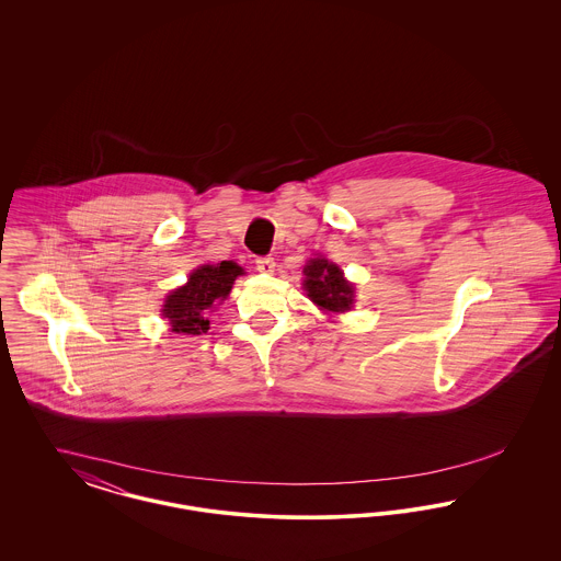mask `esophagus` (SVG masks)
Returning <instances> with one entry per match:
<instances>
[{"mask_svg":"<svg viewBox=\"0 0 561 561\" xmlns=\"http://www.w3.org/2000/svg\"><path fill=\"white\" fill-rule=\"evenodd\" d=\"M256 268L261 273H273L275 271V261L271 256H263V259H256Z\"/></svg>","mask_w":561,"mask_h":561,"instance_id":"34e87169","label":"esophagus"}]
</instances>
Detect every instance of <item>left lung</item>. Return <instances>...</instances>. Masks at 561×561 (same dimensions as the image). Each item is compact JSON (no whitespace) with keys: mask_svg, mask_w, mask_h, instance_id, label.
<instances>
[{"mask_svg":"<svg viewBox=\"0 0 561 561\" xmlns=\"http://www.w3.org/2000/svg\"><path fill=\"white\" fill-rule=\"evenodd\" d=\"M305 290L307 296L325 313H345L355 302V288L345 279L339 265L323 256L311 259L305 268Z\"/></svg>","mask_w":561,"mask_h":561,"instance_id":"1","label":"left lung"}]
</instances>
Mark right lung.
I'll use <instances>...</instances> for the list:
<instances>
[{
    "mask_svg": "<svg viewBox=\"0 0 561 561\" xmlns=\"http://www.w3.org/2000/svg\"><path fill=\"white\" fill-rule=\"evenodd\" d=\"M243 268L233 261L202 265L188 275L187 284L165 296L161 316L176 334L199 336L210 330V309L220 305L233 288Z\"/></svg>",
    "mask_w": 561,
    "mask_h": 561,
    "instance_id": "obj_1",
    "label": "right lung"
}]
</instances>
